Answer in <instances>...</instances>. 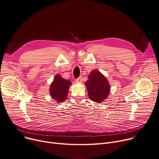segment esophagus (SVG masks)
<instances>
[{"instance_id": "esophagus-1", "label": "esophagus", "mask_w": 159, "mask_h": 159, "mask_svg": "<svg viewBox=\"0 0 159 159\" xmlns=\"http://www.w3.org/2000/svg\"><path fill=\"white\" fill-rule=\"evenodd\" d=\"M75 82H76L77 83H78V84H81V83L82 82V77H79L78 79H77L76 80H75Z\"/></svg>"}]
</instances>
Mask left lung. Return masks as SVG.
I'll return each instance as SVG.
<instances>
[{
    "label": "left lung",
    "instance_id": "obj_1",
    "mask_svg": "<svg viewBox=\"0 0 159 159\" xmlns=\"http://www.w3.org/2000/svg\"><path fill=\"white\" fill-rule=\"evenodd\" d=\"M85 85L89 98L98 103L106 100L111 92V86L107 79L97 69L89 73Z\"/></svg>",
    "mask_w": 159,
    "mask_h": 159
}]
</instances>
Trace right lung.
I'll return each instance as SVG.
<instances>
[{"label": "right lung", "mask_w": 159, "mask_h": 159, "mask_svg": "<svg viewBox=\"0 0 159 159\" xmlns=\"http://www.w3.org/2000/svg\"><path fill=\"white\" fill-rule=\"evenodd\" d=\"M71 82L63 79L59 74L55 75L50 86V95L52 99L58 103L63 102L67 98Z\"/></svg>", "instance_id": "add662e5"}]
</instances>
